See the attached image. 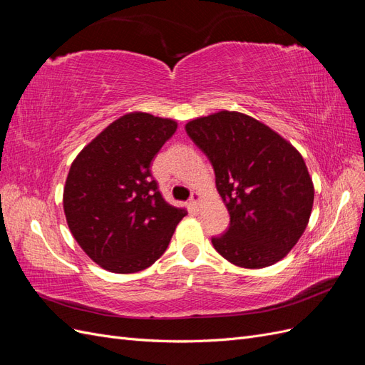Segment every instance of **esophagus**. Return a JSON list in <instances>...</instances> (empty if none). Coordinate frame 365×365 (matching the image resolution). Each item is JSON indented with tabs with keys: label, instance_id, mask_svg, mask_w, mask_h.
<instances>
[{
	"label": "esophagus",
	"instance_id": "1",
	"mask_svg": "<svg viewBox=\"0 0 365 365\" xmlns=\"http://www.w3.org/2000/svg\"><path fill=\"white\" fill-rule=\"evenodd\" d=\"M201 202V195L197 192H193L192 196H190V205H193L195 208H197V205H200Z\"/></svg>",
	"mask_w": 365,
	"mask_h": 365
}]
</instances>
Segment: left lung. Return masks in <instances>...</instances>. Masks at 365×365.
Masks as SVG:
<instances>
[{"instance_id": "1", "label": "left lung", "mask_w": 365, "mask_h": 365, "mask_svg": "<svg viewBox=\"0 0 365 365\" xmlns=\"http://www.w3.org/2000/svg\"><path fill=\"white\" fill-rule=\"evenodd\" d=\"M187 135L213 165L230 227L212 237L215 250L242 268L282 260L302 237L314 204L303 157L267 125L220 111L185 125Z\"/></svg>"}]
</instances>
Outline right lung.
I'll return each mask as SVG.
<instances>
[{
  "mask_svg": "<svg viewBox=\"0 0 365 365\" xmlns=\"http://www.w3.org/2000/svg\"><path fill=\"white\" fill-rule=\"evenodd\" d=\"M176 121L130 113L113 121L73 161L63 212L77 244L103 269L130 274L163 256L184 208L164 201L150 163Z\"/></svg>",
  "mask_w": 365,
  "mask_h": 365,
  "instance_id": "right-lung-1",
  "label": "right lung"
}]
</instances>
